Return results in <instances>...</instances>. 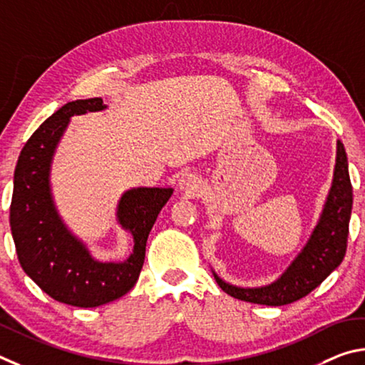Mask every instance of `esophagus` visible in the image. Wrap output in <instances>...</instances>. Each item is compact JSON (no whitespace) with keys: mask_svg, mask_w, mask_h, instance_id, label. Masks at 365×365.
Masks as SVG:
<instances>
[{"mask_svg":"<svg viewBox=\"0 0 365 365\" xmlns=\"http://www.w3.org/2000/svg\"><path fill=\"white\" fill-rule=\"evenodd\" d=\"M199 186H200V181H199V178H197L195 173L186 171V173H182L181 178H179V189H181L184 194H187L190 197L195 195L197 190H199Z\"/></svg>","mask_w":365,"mask_h":365,"instance_id":"1","label":"esophagus"}]
</instances>
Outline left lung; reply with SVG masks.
Wrapping results in <instances>:
<instances>
[{"label": "left lung", "mask_w": 365, "mask_h": 365, "mask_svg": "<svg viewBox=\"0 0 365 365\" xmlns=\"http://www.w3.org/2000/svg\"><path fill=\"white\" fill-rule=\"evenodd\" d=\"M351 208H353V186L348 171V157L341 140H336L334 181L322 215L308 244L287 267V271L276 282L257 289H244L227 284L213 271L216 282L227 295L257 304L282 306L306 297L317 285H321L324 279L343 261L348 244Z\"/></svg>", "instance_id": "1"}]
</instances>
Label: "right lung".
I'll return each instance as SVG.
<instances>
[{
  "mask_svg": "<svg viewBox=\"0 0 365 365\" xmlns=\"http://www.w3.org/2000/svg\"><path fill=\"white\" fill-rule=\"evenodd\" d=\"M101 98L67 102L31 134L19 155L9 210L12 239L25 274L56 302L96 308L126 295L140 274L145 244L171 187H136L121 195L117 221L133 235V253L123 263L94 259L63 225L51 194V163L70 117L104 110Z\"/></svg>",
  "mask_w": 365,
  "mask_h": 365,
  "instance_id": "add662e5",
  "label": "right lung"
}]
</instances>
